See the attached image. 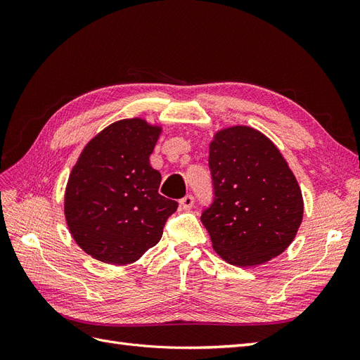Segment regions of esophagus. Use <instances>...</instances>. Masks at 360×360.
Masks as SVG:
<instances>
[{
	"label": "esophagus",
	"instance_id": "obj_1",
	"mask_svg": "<svg viewBox=\"0 0 360 360\" xmlns=\"http://www.w3.org/2000/svg\"><path fill=\"white\" fill-rule=\"evenodd\" d=\"M193 202H195V200H193V195H191V193H188L186 197H183L181 200H180V204H181V207L183 209H192L193 207Z\"/></svg>",
	"mask_w": 360,
	"mask_h": 360
}]
</instances>
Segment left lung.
<instances>
[{
  "instance_id": "left-lung-1",
  "label": "left lung",
  "mask_w": 360,
  "mask_h": 360,
  "mask_svg": "<svg viewBox=\"0 0 360 360\" xmlns=\"http://www.w3.org/2000/svg\"><path fill=\"white\" fill-rule=\"evenodd\" d=\"M209 168L213 202L201 222L216 254L250 267L284 252L302 224L303 198L276 146L252 127H228L212 141Z\"/></svg>"
}]
</instances>
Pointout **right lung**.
I'll use <instances>...</instances> for the list:
<instances>
[{
  "label": "right lung",
  "mask_w": 360,
  "mask_h": 360,
  "mask_svg": "<svg viewBox=\"0 0 360 360\" xmlns=\"http://www.w3.org/2000/svg\"><path fill=\"white\" fill-rule=\"evenodd\" d=\"M159 126L120 120L85 146L73 167L64 214L75 242L102 263H134L162 237L179 202L158 192L160 172L150 167Z\"/></svg>",
  "instance_id": "1"
}]
</instances>
